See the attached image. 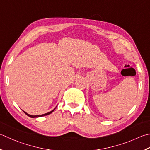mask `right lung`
I'll use <instances>...</instances> for the list:
<instances>
[{"mask_svg":"<svg viewBox=\"0 0 150 150\" xmlns=\"http://www.w3.org/2000/svg\"><path fill=\"white\" fill-rule=\"evenodd\" d=\"M56 108H54V109L52 110V111L48 112H47V113H45V114H43V115H31L28 114V113H27V112H26L25 111H23V112H24V113H25L26 115H28V117H31V118H38V117H43V116H46V115H50V113H52V112L54 111L55 109H56Z\"/></svg>","mask_w":150,"mask_h":150,"instance_id":"1","label":"right lung"}]
</instances>
